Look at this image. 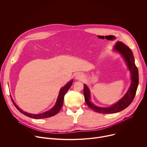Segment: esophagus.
<instances>
[{
	"label": "esophagus",
	"mask_w": 147,
	"mask_h": 147,
	"mask_svg": "<svg viewBox=\"0 0 147 147\" xmlns=\"http://www.w3.org/2000/svg\"><path fill=\"white\" fill-rule=\"evenodd\" d=\"M83 74H82V73H77V74H76V76H75V78H76V79H77V80H80V79H82V78H83Z\"/></svg>",
	"instance_id": "obj_1"
}]
</instances>
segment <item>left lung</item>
<instances>
[{"label":"left lung","mask_w":147,"mask_h":147,"mask_svg":"<svg viewBox=\"0 0 147 147\" xmlns=\"http://www.w3.org/2000/svg\"><path fill=\"white\" fill-rule=\"evenodd\" d=\"M114 50L119 52L126 62L129 70L131 73V83L127 92L117 103L108 108H102L95 106L91 101L90 92L88 87L84 85V95L87 105L95 112L100 113H115L120 112L128 107L133 102L138 85V71L135 65L134 59L131 50L121 42L118 41L114 47Z\"/></svg>","instance_id":"1"}]
</instances>
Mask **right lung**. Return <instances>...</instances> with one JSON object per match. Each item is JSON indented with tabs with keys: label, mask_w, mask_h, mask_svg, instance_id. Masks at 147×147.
Segmentation results:
<instances>
[{
	"label": "right lung",
	"mask_w": 147,
	"mask_h": 147,
	"mask_svg": "<svg viewBox=\"0 0 147 147\" xmlns=\"http://www.w3.org/2000/svg\"><path fill=\"white\" fill-rule=\"evenodd\" d=\"M73 82V80H71L70 81H69L67 84L63 87V88H61L60 90L55 105V106L53 107V108H52L51 109H50L49 111L45 112L44 113H40V114H31V113H28L27 112H24L22 109H21L20 108H18V107L17 105H16V104L15 103V102H14L13 99L11 98V100L13 101V103H14V106L16 107V108L21 112L22 113H23V115L28 116L31 118H33V119H44V118H47V117H49L53 116H55V115H56L57 113H59V112L60 111V110L61 109L63 103V100H64V96L65 95V94H66V92H67V91L69 90V88L71 87L72 84Z\"/></svg>",
	"instance_id": "add662e5"
}]
</instances>
